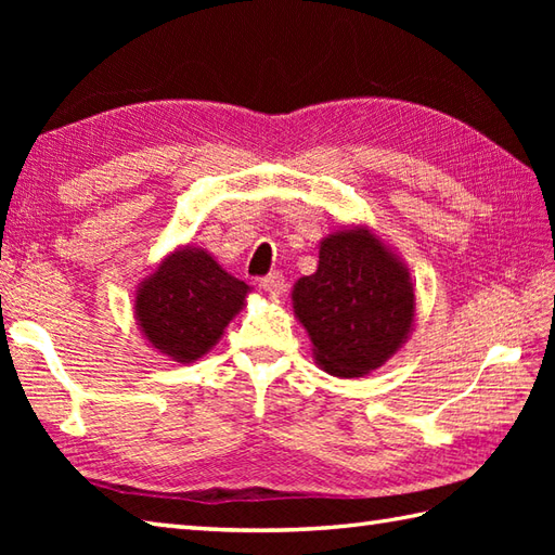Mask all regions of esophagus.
<instances>
[{
    "label": "esophagus",
    "instance_id": "1",
    "mask_svg": "<svg viewBox=\"0 0 555 555\" xmlns=\"http://www.w3.org/2000/svg\"><path fill=\"white\" fill-rule=\"evenodd\" d=\"M259 286H262L269 293V296H279V293L284 291V286H286V279H284V274H281V271H271V274L262 276Z\"/></svg>",
    "mask_w": 555,
    "mask_h": 555
}]
</instances>
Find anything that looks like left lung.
<instances>
[{
	"mask_svg": "<svg viewBox=\"0 0 555 555\" xmlns=\"http://www.w3.org/2000/svg\"><path fill=\"white\" fill-rule=\"evenodd\" d=\"M317 362L336 376H362L393 356L415 317L403 264L367 229L324 238L320 267L293 288Z\"/></svg>",
	"mask_w": 555,
	"mask_h": 555,
	"instance_id": "8db88e82",
	"label": "left lung"
}]
</instances>
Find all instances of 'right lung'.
Here are the masks:
<instances>
[{"label":"right lung","mask_w":555,"mask_h":555,"mask_svg":"<svg viewBox=\"0 0 555 555\" xmlns=\"http://www.w3.org/2000/svg\"><path fill=\"white\" fill-rule=\"evenodd\" d=\"M247 286L229 276L205 250L173 253L138 291L135 314L164 356L191 362L217 344L243 308Z\"/></svg>","instance_id":"right-lung-1"}]
</instances>
